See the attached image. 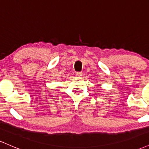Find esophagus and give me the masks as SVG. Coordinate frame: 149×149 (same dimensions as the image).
Wrapping results in <instances>:
<instances>
[{
	"mask_svg": "<svg viewBox=\"0 0 149 149\" xmlns=\"http://www.w3.org/2000/svg\"><path fill=\"white\" fill-rule=\"evenodd\" d=\"M76 74L77 76H81L82 75H83V73L79 72V71H78V72H76Z\"/></svg>",
	"mask_w": 149,
	"mask_h": 149,
	"instance_id": "esophagus-1",
	"label": "esophagus"
}]
</instances>
